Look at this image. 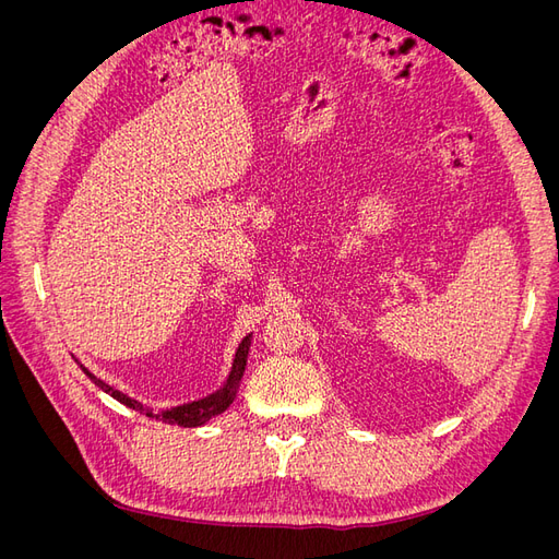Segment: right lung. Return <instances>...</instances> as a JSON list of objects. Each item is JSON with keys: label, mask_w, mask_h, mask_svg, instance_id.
Here are the masks:
<instances>
[{"label": "right lung", "mask_w": 559, "mask_h": 559, "mask_svg": "<svg viewBox=\"0 0 559 559\" xmlns=\"http://www.w3.org/2000/svg\"><path fill=\"white\" fill-rule=\"evenodd\" d=\"M249 337H251V335H247L245 341L240 343L238 352H235V361H233V368H230V376H228L226 384H224L222 389H218V392H214V394H210V396H205V399H200V401H193V403L177 405V408H170V411H160V413H154L151 408H146V405H142L140 401H134V399H130V396H126V394H121V392H116L114 386H109L107 382L95 378L88 368L81 366V370H83V373H86L99 389H103V392H107V394L114 396L118 403L128 405V408H132V411H140V413H144L146 417L163 419V421H167V425H177V427H200V425H205V421H210L212 417L222 415V413L228 408V405L233 403L235 394H238V386H240V380H242V373H245V366H247Z\"/></svg>", "instance_id": "1"}]
</instances>
